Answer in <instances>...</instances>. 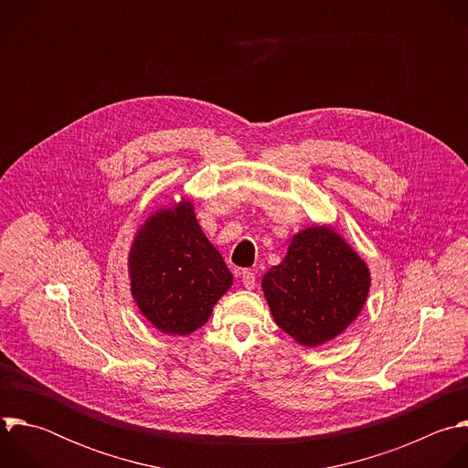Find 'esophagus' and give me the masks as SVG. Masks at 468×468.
Wrapping results in <instances>:
<instances>
[{
  "label": "esophagus",
  "mask_w": 468,
  "mask_h": 468,
  "mask_svg": "<svg viewBox=\"0 0 468 468\" xmlns=\"http://www.w3.org/2000/svg\"><path fill=\"white\" fill-rule=\"evenodd\" d=\"M239 276H241V282H243V288L245 290H254V286H256V276H254V272L252 271H241L239 272Z\"/></svg>",
  "instance_id": "1"
}]
</instances>
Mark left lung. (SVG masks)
<instances>
[{"mask_svg": "<svg viewBox=\"0 0 468 468\" xmlns=\"http://www.w3.org/2000/svg\"><path fill=\"white\" fill-rule=\"evenodd\" d=\"M368 288L367 263L324 225L295 234L286 258L261 278L276 324L304 346L343 334L359 315Z\"/></svg>", "mask_w": 468, "mask_h": 468, "instance_id": "left-lung-1", "label": "left lung"}]
</instances>
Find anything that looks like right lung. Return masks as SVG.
<instances>
[{
    "label": "right lung",
    "instance_id": "obj_1",
    "mask_svg": "<svg viewBox=\"0 0 468 468\" xmlns=\"http://www.w3.org/2000/svg\"><path fill=\"white\" fill-rule=\"evenodd\" d=\"M129 276L142 315L169 335L201 328L232 286V272L186 199L154 212L136 232Z\"/></svg>",
    "mask_w": 468,
    "mask_h": 468
}]
</instances>
